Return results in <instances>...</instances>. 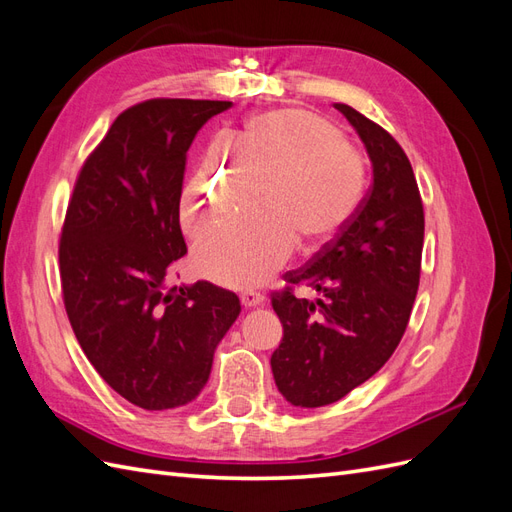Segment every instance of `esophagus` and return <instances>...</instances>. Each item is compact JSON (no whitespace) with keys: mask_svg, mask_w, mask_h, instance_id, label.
I'll return each instance as SVG.
<instances>
[{"mask_svg":"<svg viewBox=\"0 0 512 512\" xmlns=\"http://www.w3.org/2000/svg\"><path fill=\"white\" fill-rule=\"evenodd\" d=\"M241 303H243L245 309L265 305V294H260V292H256V290H245V292L241 294Z\"/></svg>","mask_w":512,"mask_h":512,"instance_id":"34e87169","label":"esophagus"}]
</instances>
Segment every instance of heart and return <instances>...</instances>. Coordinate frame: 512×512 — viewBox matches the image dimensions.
<instances>
[{"label":"heart","mask_w":512,"mask_h":512,"mask_svg":"<svg viewBox=\"0 0 512 512\" xmlns=\"http://www.w3.org/2000/svg\"><path fill=\"white\" fill-rule=\"evenodd\" d=\"M213 147L183 188L181 220L190 235L230 218L254 198L260 209L200 239L194 265L228 288L265 284L290 258L342 230L361 203V153L324 117L303 108L254 115L232 138Z\"/></svg>","instance_id":"obj_1"}]
</instances>
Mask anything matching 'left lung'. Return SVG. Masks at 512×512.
<instances>
[{
  "label": "left lung",
  "mask_w": 512,
  "mask_h": 512,
  "mask_svg": "<svg viewBox=\"0 0 512 512\" xmlns=\"http://www.w3.org/2000/svg\"><path fill=\"white\" fill-rule=\"evenodd\" d=\"M335 108L361 136L374 183L339 235L271 294L284 327L271 356L273 378L301 408L346 397L391 359L421 280L425 215L410 160L378 123L348 104ZM292 285L314 287L321 297L297 300Z\"/></svg>",
  "instance_id": "obj_1"
}]
</instances>
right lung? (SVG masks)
<instances>
[{
  "label": "right lung",
  "instance_id": "obj_1",
  "mask_svg": "<svg viewBox=\"0 0 512 512\" xmlns=\"http://www.w3.org/2000/svg\"><path fill=\"white\" fill-rule=\"evenodd\" d=\"M222 100L156 98L123 111L85 160L59 239L66 314L102 380L130 404H190L241 312L235 292L168 286L185 256V153Z\"/></svg>",
  "mask_w": 512,
  "mask_h": 512
}]
</instances>
